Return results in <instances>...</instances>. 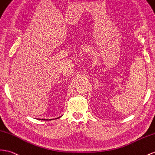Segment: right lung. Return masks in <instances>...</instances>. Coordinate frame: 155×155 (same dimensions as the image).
Here are the masks:
<instances>
[{"instance_id": "add662e5", "label": "right lung", "mask_w": 155, "mask_h": 155, "mask_svg": "<svg viewBox=\"0 0 155 155\" xmlns=\"http://www.w3.org/2000/svg\"><path fill=\"white\" fill-rule=\"evenodd\" d=\"M61 117H57V118H55V119H38V120H53V119H58V118H60Z\"/></svg>"}]
</instances>
